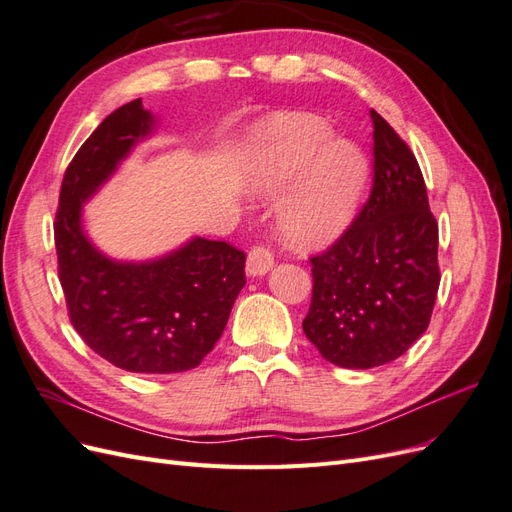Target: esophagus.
Wrapping results in <instances>:
<instances>
[{
	"label": "esophagus",
	"mask_w": 512,
	"mask_h": 512,
	"mask_svg": "<svg viewBox=\"0 0 512 512\" xmlns=\"http://www.w3.org/2000/svg\"><path fill=\"white\" fill-rule=\"evenodd\" d=\"M275 258H273V250L267 245H254L250 254H247V262H245V271L247 275L258 277L265 275L273 269Z\"/></svg>",
	"instance_id": "34e87169"
}]
</instances>
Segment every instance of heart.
Wrapping results in <instances>:
<instances>
[{
    "label": "heart",
    "instance_id": "b5f03b06",
    "mask_svg": "<svg viewBox=\"0 0 512 512\" xmlns=\"http://www.w3.org/2000/svg\"><path fill=\"white\" fill-rule=\"evenodd\" d=\"M316 115H280L262 123L245 147L247 188L277 196V228L299 250H322L352 224L367 185L363 149Z\"/></svg>",
    "mask_w": 512,
    "mask_h": 512
}]
</instances>
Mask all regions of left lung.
Wrapping results in <instances>:
<instances>
[{
  "label": "left lung",
  "instance_id": "left-lung-1",
  "mask_svg": "<svg viewBox=\"0 0 512 512\" xmlns=\"http://www.w3.org/2000/svg\"><path fill=\"white\" fill-rule=\"evenodd\" d=\"M374 188L350 228L312 258L309 342L329 363L369 369L399 359L438 297V222L410 147L376 111Z\"/></svg>",
  "mask_w": 512,
  "mask_h": 512
}]
</instances>
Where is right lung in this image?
Segmentation results:
<instances>
[{
    "label": "right lung",
    "mask_w": 512,
    "mask_h": 512,
    "mask_svg": "<svg viewBox=\"0 0 512 512\" xmlns=\"http://www.w3.org/2000/svg\"><path fill=\"white\" fill-rule=\"evenodd\" d=\"M156 126L141 98L119 106L70 162L59 192L55 247L70 322L102 359L134 374L200 365L224 333L245 286V254L194 237L145 262L108 258L89 241L83 205Z\"/></svg>",
    "instance_id": "obj_1"
}]
</instances>
